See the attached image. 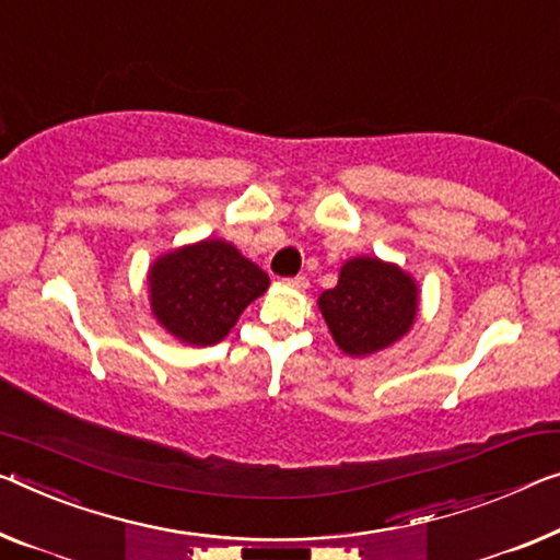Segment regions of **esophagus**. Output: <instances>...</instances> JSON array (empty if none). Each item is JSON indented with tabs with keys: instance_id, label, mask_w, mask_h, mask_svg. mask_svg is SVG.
Instances as JSON below:
<instances>
[{
	"instance_id": "esophagus-1",
	"label": "esophagus",
	"mask_w": 560,
	"mask_h": 560,
	"mask_svg": "<svg viewBox=\"0 0 560 560\" xmlns=\"http://www.w3.org/2000/svg\"><path fill=\"white\" fill-rule=\"evenodd\" d=\"M285 285L295 288V290H305L307 288V278H305V275H295V278H288L285 280Z\"/></svg>"
}]
</instances>
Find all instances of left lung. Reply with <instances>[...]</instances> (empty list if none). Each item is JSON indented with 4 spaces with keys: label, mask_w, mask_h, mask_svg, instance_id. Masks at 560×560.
I'll return each instance as SVG.
<instances>
[{
    "label": "left lung",
    "mask_w": 560,
    "mask_h": 560,
    "mask_svg": "<svg viewBox=\"0 0 560 560\" xmlns=\"http://www.w3.org/2000/svg\"><path fill=\"white\" fill-rule=\"evenodd\" d=\"M332 340L352 358L373 355L398 342L418 313V285L398 265L377 257H352L338 285L317 298Z\"/></svg>",
    "instance_id": "obj_1"
}]
</instances>
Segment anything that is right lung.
Masks as SVG:
<instances>
[{
  "label": "right lung",
  "mask_w": 560,
  "mask_h": 560,
  "mask_svg": "<svg viewBox=\"0 0 560 560\" xmlns=\"http://www.w3.org/2000/svg\"><path fill=\"white\" fill-rule=\"evenodd\" d=\"M152 315L187 346H214L270 288L268 272L225 240L177 247L150 265Z\"/></svg>",
  "instance_id": "obj_1"
}]
</instances>
